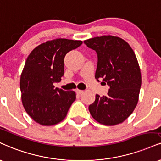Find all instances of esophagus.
I'll use <instances>...</instances> for the list:
<instances>
[{"label": "esophagus", "mask_w": 161, "mask_h": 161, "mask_svg": "<svg viewBox=\"0 0 161 161\" xmlns=\"http://www.w3.org/2000/svg\"><path fill=\"white\" fill-rule=\"evenodd\" d=\"M75 92H76V94H82V93H83L82 90H79V89H77Z\"/></svg>", "instance_id": "1"}]
</instances>
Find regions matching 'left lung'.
Instances as JSON below:
<instances>
[{"label":"left lung","mask_w":161,"mask_h":161,"mask_svg":"<svg viewBox=\"0 0 161 161\" xmlns=\"http://www.w3.org/2000/svg\"><path fill=\"white\" fill-rule=\"evenodd\" d=\"M84 43L97 54L95 79H102L109 86L107 96L96 94L89 112L102 125L122 123L136 108L142 84L136 55L129 44L118 36H97Z\"/></svg>","instance_id":"8db88e82"}]
</instances>
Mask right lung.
I'll return each instance as SVG.
<instances>
[{
    "label": "right lung",
    "instance_id": "1",
    "mask_svg": "<svg viewBox=\"0 0 161 161\" xmlns=\"http://www.w3.org/2000/svg\"><path fill=\"white\" fill-rule=\"evenodd\" d=\"M81 40L55 39L40 44L31 52L20 79L25 111L36 123L51 126L64 119L75 100L73 91L55 88L64 74V57L82 45Z\"/></svg>",
    "mask_w": 161,
    "mask_h": 161
}]
</instances>
